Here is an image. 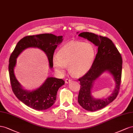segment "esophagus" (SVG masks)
Returning <instances> with one entry per match:
<instances>
[{
    "label": "esophagus",
    "mask_w": 133,
    "mask_h": 133,
    "mask_svg": "<svg viewBox=\"0 0 133 133\" xmlns=\"http://www.w3.org/2000/svg\"><path fill=\"white\" fill-rule=\"evenodd\" d=\"M71 78H66V79H65V82L66 83H69V82H71Z\"/></svg>",
    "instance_id": "obj_1"
}]
</instances>
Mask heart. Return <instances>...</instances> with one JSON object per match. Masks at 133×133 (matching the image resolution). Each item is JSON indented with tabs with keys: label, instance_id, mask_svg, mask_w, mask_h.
<instances>
[{
	"label": "heart",
	"instance_id": "b5f03b06",
	"mask_svg": "<svg viewBox=\"0 0 133 133\" xmlns=\"http://www.w3.org/2000/svg\"><path fill=\"white\" fill-rule=\"evenodd\" d=\"M95 56V48L91 43L72 41L59 49L57 56L53 57L52 64L59 74H63L68 66L71 75L81 76L92 67Z\"/></svg>",
	"mask_w": 133,
	"mask_h": 133
}]
</instances>
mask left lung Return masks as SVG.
I'll return each instance as SVG.
<instances>
[{"label": "left lung", "instance_id": "8db88e82", "mask_svg": "<svg viewBox=\"0 0 133 133\" xmlns=\"http://www.w3.org/2000/svg\"><path fill=\"white\" fill-rule=\"evenodd\" d=\"M78 36L88 39L98 47V51L92 67L88 72L78 78L81 85L78 96V103L86 110L95 111L107 107L118 95L121 81L122 57L112 41L108 37L90 32H82ZM107 70L112 74L116 82L115 91L107 98L95 99L90 95L93 82Z\"/></svg>", "mask_w": 133, "mask_h": 133}]
</instances>
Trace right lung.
<instances>
[{"label": "right lung", "instance_id": "1", "mask_svg": "<svg viewBox=\"0 0 133 133\" xmlns=\"http://www.w3.org/2000/svg\"><path fill=\"white\" fill-rule=\"evenodd\" d=\"M62 36L44 33L38 35L27 36L17 44L9 61V73L11 86L15 95L28 107L37 110H44L51 107L56 100V95L61 86L64 84L61 78L48 77L43 84L36 90L28 91L23 89L14 74L16 58L25 49L37 47L46 54L50 67H53L52 59L56 48L62 41Z\"/></svg>", "mask_w": 133, "mask_h": 133}]
</instances>
